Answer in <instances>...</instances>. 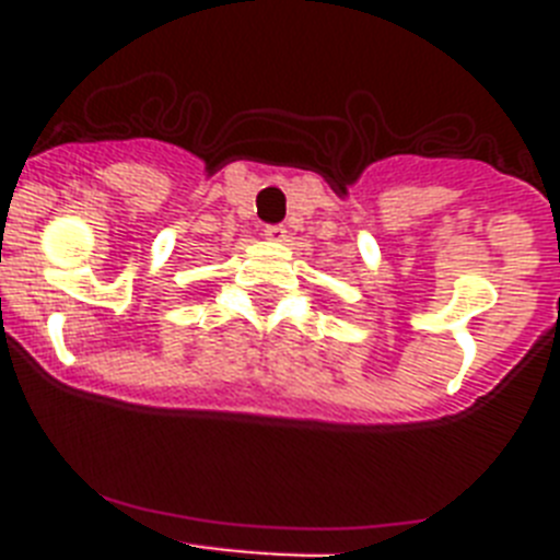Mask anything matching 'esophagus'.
<instances>
[{
    "label": "esophagus",
    "mask_w": 560,
    "mask_h": 560,
    "mask_svg": "<svg viewBox=\"0 0 560 560\" xmlns=\"http://www.w3.org/2000/svg\"><path fill=\"white\" fill-rule=\"evenodd\" d=\"M264 235H266V241H271V244H283L285 237H289V230H285L283 224H271V226H266Z\"/></svg>",
    "instance_id": "obj_1"
}]
</instances>
